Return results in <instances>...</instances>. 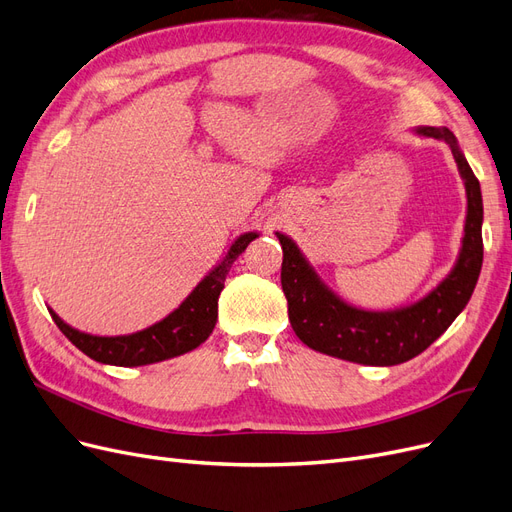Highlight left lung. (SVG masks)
<instances>
[{"label": "left lung", "mask_w": 512, "mask_h": 512, "mask_svg": "<svg viewBox=\"0 0 512 512\" xmlns=\"http://www.w3.org/2000/svg\"><path fill=\"white\" fill-rule=\"evenodd\" d=\"M418 136L438 138L453 151L466 185L468 213L461 250L444 280L416 303L371 312L346 303L320 280L316 269L288 235L275 232L282 243V288L288 318L305 346L350 363L391 367L414 359L451 327L468 305L483 267V196L480 183L448 128L418 126Z\"/></svg>", "instance_id": "1"}]
</instances>
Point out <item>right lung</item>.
Masks as SVG:
<instances>
[{"instance_id": "add662e5", "label": "right lung", "mask_w": 512, "mask_h": 512, "mask_svg": "<svg viewBox=\"0 0 512 512\" xmlns=\"http://www.w3.org/2000/svg\"><path fill=\"white\" fill-rule=\"evenodd\" d=\"M258 237V232H243L230 245L226 256L215 265L198 286L183 299V303L170 312L160 322L151 327L136 331L130 335H115L102 337L91 335L70 327L61 320L53 309H49L59 331L64 333L70 342L85 352L89 359H94L104 365H119V367H138L160 363L173 356H181L198 348L205 339L213 333L215 322H218V299L224 288L226 275L232 267V262L245 252V247Z\"/></svg>"}]
</instances>
